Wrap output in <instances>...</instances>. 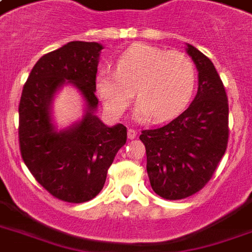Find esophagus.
<instances>
[{"mask_svg":"<svg viewBox=\"0 0 252 252\" xmlns=\"http://www.w3.org/2000/svg\"><path fill=\"white\" fill-rule=\"evenodd\" d=\"M136 136H137V130L133 129V128H129V129H128V138H129V140H133Z\"/></svg>","mask_w":252,"mask_h":252,"instance_id":"obj_1","label":"esophagus"}]
</instances>
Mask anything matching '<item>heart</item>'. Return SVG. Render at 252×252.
<instances>
[{
    "mask_svg": "<svg viewBox=\"0 0 252 252\" xmlns=\"http://www.w3.org/2000/svg\"><path fill=\"white\" fill-rule=\"evenodd\" d=\"M196 77L195 65L184 53L136 44L119 56L116 72L102 69L98 73L95 89L112 116H122L136 94L137 116L165 122L186 108Z\"/></svg>",
    "mask_w": 252,
    "mask_h": 252,
    "instance_id": "heart-1",
    "label": "heart"
}]
</instances>
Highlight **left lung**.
Instances as JSON below:
<instances>
[{"instance_id": "1", "label": "left lung", "mask_w": 252, "mask_h": 252, "mask_svg": "<svg viewBox=\"0 0 252 252\" xmlns=\"http://www.w3.org/2000/svg\"><path fill=\"white\" fill-rule=\"evenodd\" d=\"M187 52L199 70L193 102L168 124L140 134L150 186L166 200L186 199L205 187L229 140V103L222 81L199 49L188 44Z\"/></svg>"}]
</instances>
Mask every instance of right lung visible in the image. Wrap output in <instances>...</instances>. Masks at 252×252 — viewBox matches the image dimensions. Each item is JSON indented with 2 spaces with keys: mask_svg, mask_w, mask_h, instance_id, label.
<instances>
[{
  "mask_svg": "<svg viewBox=\"0 0 252 252\" xmlns=\"http://www.w3.org/2000/svg\"><path fill=\"white\" fill-rule=\"evenodd\" d=\"M102 49L94 41H70L47 53L35 64L22 91L18 134L23 162L41 187L66 203H85L102 191L107 170L126 142V126H106L94 114ZM65 80L84 95L88 111L73 128L56 132L49 108Z\"/></svg>",
  "mask_w": 252,
  "mask_h": 252,
  "instance_id": "1",
  "label": "right lung"
}]
</instances>
